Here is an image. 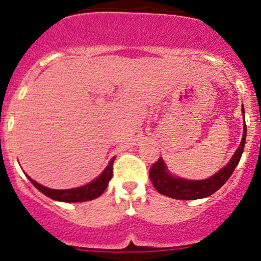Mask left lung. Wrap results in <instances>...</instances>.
<instances>
[{
  "label": "left lung",
  "instance_id": "left-lung-1",
  "mask_svg": "<svg viewBox=\"0 0 261 261\" xmlns=\"http://www.w3.org/2000/svg\"><path fill=\"white\" fill-rule=\"evenodd\" d=\"M243 114L245 115L244 106L241 109ZM245 141H246V125H244V134L241 139V144L239 145L238 150L235 151L233 156L228 162V164L225 168L216 173L213 177H210L208 179L203 180H187L183 178H175L168 172L167 165L163 162L162 158L158 159L156 163L152 164L150 168L149 177L151 180L152 186L159 193L163 196L170 197L174 199H181V201H189V199H199L206 198L211 194L217 192L223 184L227 181L228 178L233 173L235 168L238 167L239 162L243 155Z\"/></svg>",
  "mask_w": 261,
  "mask_h": 261
}]
</instances>
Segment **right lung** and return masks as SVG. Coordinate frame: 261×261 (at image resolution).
Here are the masks:
<instances>
[{
	"label": "right lung",
	"mask_w": 261,
	"mask_h": 261,
	"mask_svg": "<svg viewBox=\"0 0 261 261\" xmlns=\"http://www.w3.org/2000/svg\"><path fill=\"white\" fill-rule=\"evenodd\" d=\"M114 162L115 158H112L110 160L109 165L106 167V169L101 173V175L96 178L91 183L86 184L83 187H78V188L73 189H50L46 187L41 186V184L36 183L35 180L31 179L30 177L29 180L36 187V189L41 192V193L45 194L49 198L55 199V201L60 202H86L91 201V199L97 198V197L101 196L105 192V189L109 186V181L112 178V173H114Z\"/></svg>",
	"instance_id": "1"
}]
</instances>
